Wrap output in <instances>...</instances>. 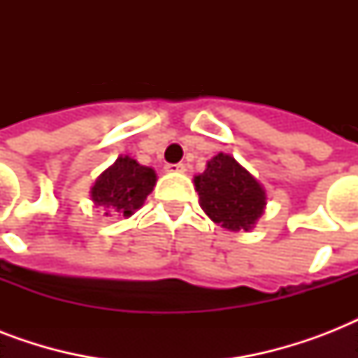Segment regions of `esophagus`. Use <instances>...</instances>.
<instances>
[{"label": "esophagus", "mask_w": 358, "mask_h": 358, "mask_svg": "<svg viewBox=\"0 0 358 358\" xmlns=\"http://www.w3.org/2000/svg\"><path fill=\"white\" fill-rule=\"evenodd\" d=\"M165 171H167V173H173V174L185 173V165L184 163H171V165H165Z\"/></svg>", "instance_id": "obj_1"}]
</instances>
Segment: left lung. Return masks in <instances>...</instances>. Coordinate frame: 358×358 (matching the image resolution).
<instances>
[{
    "mask_svg": "<svg viewBox=\"0 0 358 358\" xmlns=\"http://www.w3.org/2000/svg\"><path fill=\"white\" fill-rule=\"evenodd\" d=\"M193 184L204 213L230 232H250L266 210L264 185L230 154L213 156Z\"/></svg>",
    "mask_w": 358,
    "mask_h": 358,
    "instance_id": "obj_1",
    "label": "left lung"
}]
</instances>
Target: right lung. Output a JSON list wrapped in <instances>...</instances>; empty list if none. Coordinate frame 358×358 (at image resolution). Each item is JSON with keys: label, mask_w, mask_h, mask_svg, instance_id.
<instances>
[{"label": "right lung", "mask_w": 358, "mask_h": 358, "mask_svg": "<svg viewBox=\"0 0 358 358\" xmlns=\"http://www.w3.org/2000/svg\"><path fill=\"white\" fill-rule=\"evenodd\" d=\"M156 171L129 156H119L91 187V201L103 208L106 215L131 217L156 185Z\"/></svg>", "instance_id": "1"}]
</instances>
